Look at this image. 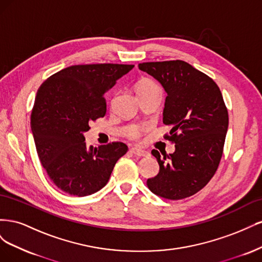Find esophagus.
Here are the masks:
<instances>
[{
  "label": "esophagus",
  "mask_w": 262,
  "mask_h": 262,
  "mask_svg": "<svg viewBox=\"0 0 262 262\" xmlns=\"http://www.w3.org/2000/svg\"><path fill=\"white\" fill-rule=\"evenodd\" d=\"M130 152L133 154V155H136V156H140V157H146V156H148V152L147 150H144V149H141V148H137V147H132V148H130Z\"/></svg>",
  "instance_id": "1"
}]
</instances>
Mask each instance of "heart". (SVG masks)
Returning a JSON list of instances; mask_svg holds the SVG:
<instances>
[{"label": "heart", "instance_id": "1", "mask_svg": "<svg viewBox=\"0 0 262 262\" xmlns=\"http://www.w3.org/2000/svg\"><path fill=\"white\" fill-rule=\"evenodd\" d=\"M154 89H160V87L157 86V84L149 80V78H144V80H141L138 84V87H137V91L138 93H141V92H146V91H149V90H154ZM142 128H139V126H136V128H133L130 132V138L131 139H138L141 134H142Z\"/></svg>", "mask_w": 262, "mask_h": 262}]
</instances>
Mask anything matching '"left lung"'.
I'll list each match as a JSON object with an SVG mask.
<instances>
[{"label": "left lung", "instance_id": "obj_1", "mask_svg": "<svg viewBox=\"0 0 262 262\" xmlns=\"http://www.w3.org/2000/svg\"><path fill=\"white\" fill-rule=\"evenodd\" d=\"M139 69L167 93L163 123L170 131L164 138L175 143L169 155L152 150L160 172L146 185L165 199H185L207 186L219 167L228 128L223 96L211 77L185 61L144 62Z\"/></svg>", "mask_w": 262, "mask_h": 262}]
</instances>
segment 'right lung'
Instances as JSON below:
<instances>
[{
  "mask_svg": "<svg viewBox=\"0 0 262 262\" xmlns=\"http://www.w3.org/2000/svg\"><path fill=\"white\" fill-rule=\"evenodd\" d=\"M131 64L72 66L39 87L30 126L38 157L53 184L71 195H90L104 188L128 146L113 142L87 147L89 123L106 115L104 95Z\"/></svg>",
  "mask_w": 262,
  "mask_h": 262,
  "instance_id": "1",
  "label": "right lung"
}]
</instances>
